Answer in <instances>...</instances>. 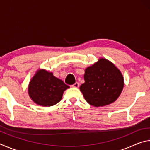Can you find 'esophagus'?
Wrapping results in <instances>:
<instances>
[{"label":"esophagus","instance_id":"obj_1","mask_svg":"<svg viewBox=\"0 0 150 150\" xmlns=\"http://www.w3.org/2000/svg\"><path fill=\"white\" fill-rule=\"evenodd\" d=\"M72 87H75V88H78L79 87V83L76 82L75 83H74L73 85H71Z\"/></svg>","mask_w":150,"mask_h":150}]
</instances>
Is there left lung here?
I'll return each instance as SVG.
<instances>
[{
    "label": "left lung",
    "instance_id": "8db88e82",
    "mask_svg": "<svg viewBox=\"0 0 150 150\" xmlns=\"http://www.w3.org/2000/svg\"><path fill=\"white\" fill-rule=\"evenodd\" d=\"M85 83L80 91L91 105L103 106L117 99L124 87V78L110 61L100 58L85 71Z\"/></svg>",
    "mask_w": 150,
    "mask_h": 150
}]
</instances>
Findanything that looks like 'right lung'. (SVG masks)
<instances>
[{
    "instance_id": "obj_1",
    "label": "right lung",
    "mask_w": 150,
    "mask_h": 150,
    "mask_svg": "<svg viewBox=\"0 0 150 150\" xmlns=\"http://www.w3.org/2000/svg\"><path fill=\"white\" fill-rule=\"evenodd\" d=\"M69 88L52 73L40 69L35 73L28 86V94L37 105L51 106L62 100L64 91Z\"/></svg>"
}]
</instances>
